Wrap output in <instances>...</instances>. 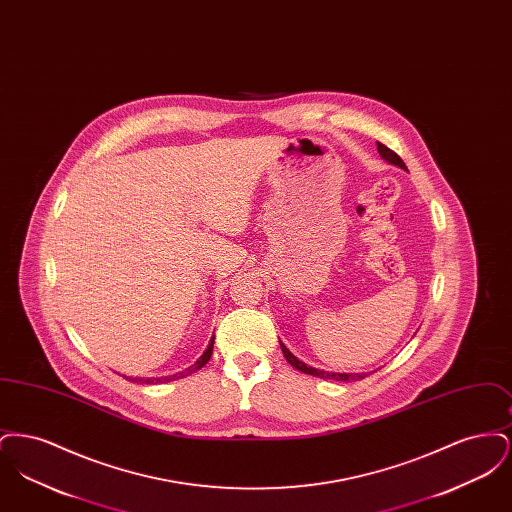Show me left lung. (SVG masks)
Returning a JSON list of instances; mask_svg holds the SVG:
<instances>
[{
	"mask_svg": "<svg viewBox=\"0 0 512 512\" xmlns=\"http://www.w3.org/2000/svg\"><path fill=\"white\" fill-rule=\"evenodd\" d=\"M376 146H378V153L382 155V159H386V161L391 163V165H397V167H401V169H407V167H405V163H403V159H401L395 151H391L390 147H386L384 144H380V142H376ZM280 347H282V353H284L286 361H288L293 368H297V370H301V372H305V374L318 376V378H324V380H338V382L361 380V378H365L366 376V374H334V372L317 370V368H313V366H307L305 363H301L297 357H293L292 353H290V349H288L282 341H280Z\"/></svg>",
	"mask_w": 512,
	"mask_h": 512,
	"instance_id": "obj_1",
	"label": "left lung"
}]
</instances>
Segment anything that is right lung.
<instances>
[{
	"instance_id": "right-lung-1",
	"label": "right lung",
	"mask_w": 512,
	"mask_h": 512,
	"mask_svg": "<svg viewBox=\"0 0 512 512\" xmlns=\"http://www.w3.org/2000/svg\"><path fill=\"white\" fill-rule=\"evenodd\" d=\"M213 343L215 340L209 341V347L205 349V353L195 361V365L190 366V368H186V372H180V374H174L171 376L172 380L174 378H182V376H188V374H192L195 370H199L201 366L207 365V361L211 359V355H213ZM126 378V376H124ZM126 380H132V382H138V384H157V382H161V378H146V380H142V378H126ZM167 380V378H165Z\"/></svg>"
}]
</instances>
